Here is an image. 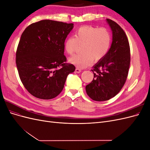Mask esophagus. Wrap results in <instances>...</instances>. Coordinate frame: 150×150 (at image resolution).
<instances>
[{
	"instance_id": "obj_1",
	"label": "esophagus",
	"mask_w": 150,
	"mask_h": 150,
	"mask_svg": "<svg viewBox=\"0 0 150 150\" xmlns=\"http://www.w3.org/2000/svg\"><path fill=\"white\" fill-rule=\"evenodd\" d=\"M75 71H76V72H77V73H80V72H81V69H79V67H76Z\"/></svg>"
}]
</instances>
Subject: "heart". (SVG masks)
<instances>
[{
	"mask_svg": "<svg viewBox=\"0 0 150 150\" xmlns=\"http://www.w3.org/2000/svg\"><path fill=\"white\" fill-rule=\"evenodd\" d=\"M111 34L108 29L83 25L75 31L74 37H69L64 42L65 51L73 54L79 45H82L81 52L71 57L69 62L80 68L89 66L93 60L98 62L108 54L111 44Z\"/></svg>",
	"mask_w": 150,
	"mask_h": 150,
	"instance_id": "1",
	"label": "heart"
}]
</instances>
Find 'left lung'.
Returning <instances> with one entry per match:
<instances>
[{
  "label": "left lung",
  "mask_w": 150,
  "mask_h": 150,
  "mask_svg": "<svg viewBox=\"0 0 150 150\" xmlns=\"http://www.w3.org/2000/svg\"><path fill=\"white\" fill-rule=\"evenodd\" d=\"M106 21L112 31L111 46L106 56L93 66V80L86 86L89 97L96 101L109 100L120 91L130 65V47L126 33L116 22Z\"/></svg>",
  "instance_id": "left-lung-1"
}]
</instances>
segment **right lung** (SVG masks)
I'll use <instances>...</instances> for the list:
<instances>
[{
  "label": "right lung",
  "instance_id": "right-lung-1",
  "mask_svg": "<svg viewBox=\"0 0 150 150\" xmlns=\"http://www.w3.org/2000/svg\"><path fill=\"white\" fill-rule=\"evenodd\" d=\"M73 24L42 20L22 33L16 62L22 84L34 97L51 99L61 93L75 66L67 63L64 44Z\"/></svg>",
  "mask_w": 150,
  "mask_h": 150
}]
</instances>
